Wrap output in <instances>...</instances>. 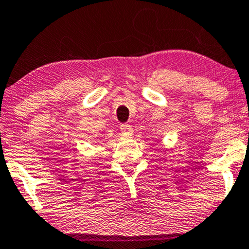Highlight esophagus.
<instances>
[{"mask_svg": "<svg viewBox=\"0 0 249 249\" xmlns=\"http://www.w3.org/2000/svg\"><path fill=\"white\" fill-rule=\"evenodd\" d=\"M120 129H121L122 135H124V136H130L133 134V128H132V125H129V124H121Z\"/></svg>", "mask_w": 249, "mask_h": 249, "instance_id": "obj_1", "label": "esophagus"}]
</instances>
